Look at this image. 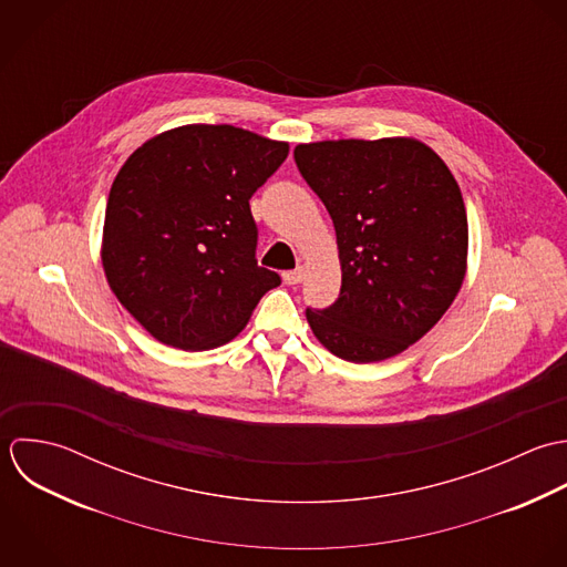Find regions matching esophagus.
Here are the masks:
<instances>
[{"label":"esophagus","mask_w":567,"mask_h":567,"mask_svg":"<svg viewBox=\"0 0 567 567\" xmlns=\"http://www.w3.org/2000/svg\"><path fill=\"white\" fill-rule=\"evenodd\" d=\"M303 277H306L303 268H295V270H286V272H284V281H286L288 286H297V284H301V281H303Z\"/></svg>","instance_id":"obj_1"}]
</instances>
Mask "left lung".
I'll list each match as a JSON object with an SVG mask.
<instances>
[{"label":"left lung","mask_w":567,"mask_h":567,"mask_svg":"<svg viewBox=\"0 0 567 567\" xmlns=\"http://www.w3.org/2000/svg\"><path fill=\"white\" fill-rule=\"evenodd\" d=\"M295 163L334 221L343 272L339 299L306 310L315 337L350 363L404 352L464 281L468 221L453 174L413 138L297 145Z\"/></svg>","instance_id":"8db88e82"}]
</instances>
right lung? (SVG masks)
<instances>
[{"mask_svg": "<svg viewBox=\"0 0 567 567\" xmlns=\"http://www.w3.org/2000/svg\"><path fill=\"white\" fill-rule=\"evenodd\" d=\"M286 156L288 143L233 125H185L127 158L107 197L101 259L154 339L185 352L224 346L281 284L257 266L248 199Z\"/></svg>", "mask_w": 567, "mask_h": 567, "instance_id": "add662e5", "label": "right lung"}]
</instances>
